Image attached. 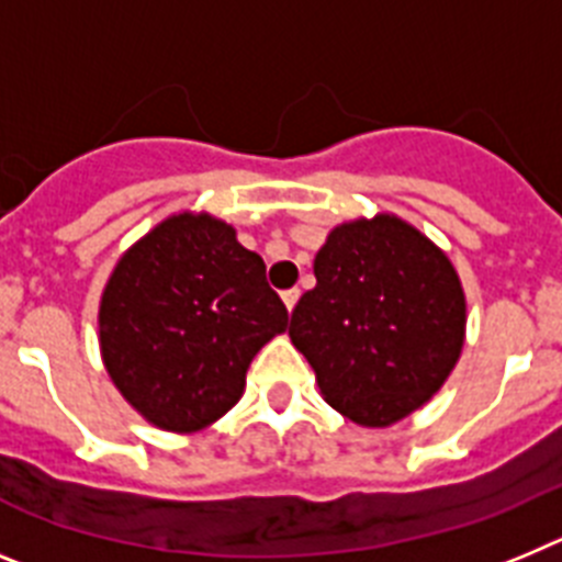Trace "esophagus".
<instances>
[{"label": "esophagus", "instance_id": "34e87169", "mask_svg": "<svg viewBox=\"0 0 562 562\" xmlns=\"http://www.w3.org/2000/svg\"><path fill=\"white\" fill-rule=\"evenodd\" d=\"M281 297H284V306L286 310H295V304H297V297H301V290H286V292H281Z\"/></svg>", "mask_w": 562, "mask_h": 562}]
</instances>
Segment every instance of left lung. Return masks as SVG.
Instances as JSON below:
<instances>
[{"mask_svg":"<svg viewBox=\"0 0 562 562\" xmlns=\"http://www.w3.org/2000/svg\"><path fill=\"white\" fill-rule=\"evenodd\" d=\"M290 337L331 408L389 428L445 385L464 349V286L448 252L394 213L331 227Z\"/></svg>","mask_w":562,"mask_h":562,"instance_id":"8db88e82","label":"left lung"}]
</instances>
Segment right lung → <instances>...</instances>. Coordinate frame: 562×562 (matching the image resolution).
<instances>
[{"label": "right lung", "instance_id": "1", "mask_svg": "<svg viewBox=\"0 0 562 562\" xmlns=\"http://www.w3.org/2000/svg\"><path fill=\"white\" fill-rule=\"evenodd\" d=\"M286 321L265 261L238 245L236 227L182 211L117 258L98 342L114 389L148 425L196 434L241 400L252 357Z\"/></svg>", "mask_w": 562, "mask_h": 562}]
</instances>
